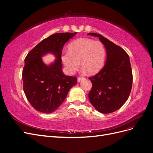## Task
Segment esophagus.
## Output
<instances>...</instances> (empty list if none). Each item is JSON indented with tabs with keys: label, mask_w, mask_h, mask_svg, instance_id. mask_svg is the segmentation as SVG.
Instances as JSON below:
<instances>
[{
	"label": "esophagus",
	"mask_w": 153,
	"mask_h": 153,
	"mask_svg": "<svg viewBox=\"0 0 153 153\" xmlns=\"http://www.w3.org/2000/svg\"><path fill=\"white\" fill-rule=\"evenodd\" d=\"M84 78H83V77H78V78H77V80H78V82H80L82 80H84Z\"/></svg>",
	"instance_id": "1"
}]
</instances>
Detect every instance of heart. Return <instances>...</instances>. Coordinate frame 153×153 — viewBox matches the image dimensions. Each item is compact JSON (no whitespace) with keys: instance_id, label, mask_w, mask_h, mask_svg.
Segmentation results:
<instances>
[{"instance_id":"obj_1","label":"heart","mask_w":153,"mask_h":153,"mask_svg":"<svg viewBox=\"0 0 153 153\" xmlns=\"http://www.w3.org/2000/svg\"><path fill=\"white\" fill-rule=\"evenodd\" d=\"M62 61L66 71L72 74L80 66L89 74H95L102 68L105 62V49L102 42L88 38L78 39L69 45L68 51L62 54Z\"/></svg>"}]
</instances>
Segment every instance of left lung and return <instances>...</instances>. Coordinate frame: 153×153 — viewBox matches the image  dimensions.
Masks as SVG:
<instances>
[{
	"label": "left lung",
	"mask_w": 153,
	"mask_h": 153,
	"mask_svg": "<svg viewBox=\"0 0 153 153\" xmlns=\"http://www.w3.org/2000/svg\"><path fill=\"white\" fill-rule=\"evenodd\" d=\"M87 34L99 38L107 53L103 68L89 78L92 83L89 100L99 112L112 113L124 104L131 93L132 73L129 56L121 47L103 36L93 33Z\"/></svg>",
	"instance_id": "obj_1"
}]
</instances>
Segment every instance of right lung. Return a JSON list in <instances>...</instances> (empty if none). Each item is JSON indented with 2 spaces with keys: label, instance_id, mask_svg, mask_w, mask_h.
Listing matches in <instances>:
<instances>
[{
  "label": "right lung",
  "instance_id": "obj_1",
  "mask_svg": "<svg viewBox=\"0 0 153 153\" xmlns=\"http://www.w3.org/2000/svg\"><path fill=\"white\" fill-rule=\"evenodd\" d=\"M76 33L51 35L36 45L24 59L23 89L36 111L46 114L54 112L64 102L70 88L76 84V77L63 74L61 58L65 44ZM48 53L53 54L56 59L46 65L42 57Z\"/></svg>",
  "mask_w": 153,
  "mask_h": 153
}]
</instances>
